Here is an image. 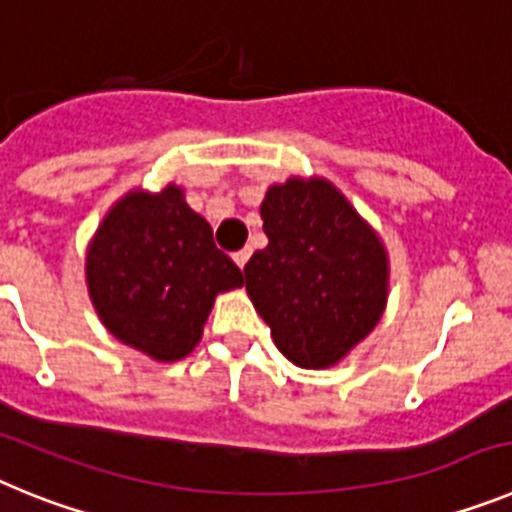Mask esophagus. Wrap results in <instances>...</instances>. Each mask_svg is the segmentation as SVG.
<instances>
[{
  "mask_svg": "<svg viewBox=\"0 0 512 512\" xmlns=\"http://www.w3.org/2000/svg\"><path fill=\"white\" fill-rule=\"evenodd\" d=\"M248 259H251V248H243V251L233 253V261L238 264V269H243L248 264Z\"/></svg>",
  "mask_w": 512,
  "mask_h": 512,
  "instance_id": "obj_1",
  "label": "esophagus"
}]
</instances>
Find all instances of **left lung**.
<instances>
[{
	"label": "left lung",
	"mask_w": 512,
	"mask_h": 512,
	"mask_svg": "<svg viewBox=\"0 0 512 512\" xmlns=\"http://www.w3.org/2000/svg\"><path fill=\"white\" fill-rule=\"evenodd\" d=\"M261 220L269 246L243 269L253 307L292 364L336 366L384 315L390 297L384 241L323 176L271 184Z\"/></svg>",
	"instance_id": "obj_1"
}]
</instances>
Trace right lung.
I'll return each instance as SVG.
<instances>
[{
  "mask_svg": "<svg viewBox=\"0 0 512 512\" xmlns=\"http://www.w3.org/2000/svg\"><path fill=\"white\" fill-rule=\"evenodd\" d=\"M84 274L104 328L161 364L192 354L215 297L243 287L179 184L122 194L94 230Z\"/></svg>",
  "mask_w": 512,
  "mask_h": 512,
  "instance_id": "add662e5",
  "label": "right lung"
}]
</instances>
